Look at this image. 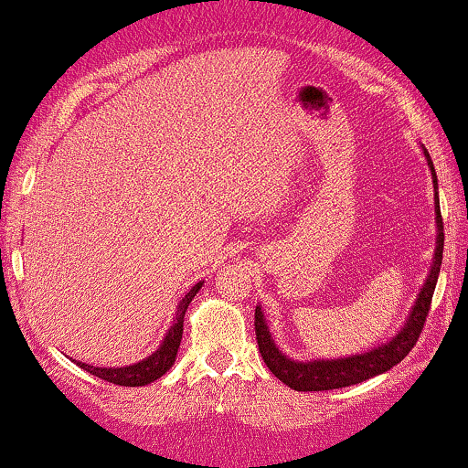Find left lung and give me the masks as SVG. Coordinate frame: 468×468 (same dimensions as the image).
Listing matches in <instances>:
<instances>
[{"label":"left lung","instance_id":"left-lung-1","mask_svg":"<svg viewBox=\"0 0 468 468\" xmlns=\"http://www.w3.org/2000/svg\"><path fill=\"white\" fill-rule=\"evenodd\" d=\"M427 165H430L431 176H433V189H438V178L436 170H433V163L427 154ZM433 205H436V227H438V238H436V252H433V261L430 277H427L425 285L419 292L412 312H410L408 320H405L403 329L392 337L386 345L375 346L373 351L359 353V356L351 357H340V359H312V362H296L288 356L279 351V346L274 345L272 335H270L268 323L263 318L261 307L255 309V334H257V345L259 353H261L263 362L270 368L277 379L283 381L285 386H290L292 390L298 392H323V390H335V388H346L362 384V381L370 379V377L386 373L392 366H397L401 359L412 351L416 340H419L420 331L430 314L431 296L436 290L438 274H441L442 266V246H444V233H442V216H441V202H438V191L433 196Z\"/></svg>","mask_w":468,"mask_h":468}]
</instances>
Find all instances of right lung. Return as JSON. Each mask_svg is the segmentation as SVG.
Masks as SVG:
<instances>
[{
  "label": "right lung",
  "mask_w": 468,
  "mask_h": 468,
  "mask_svg": "<svg viewBox=\"0 0 468 468\" xmlns=\"http://www.w3.org/2000/svg\"><path fill=\"white\" fill-rule=\"evenodd\" d=\"M200 288H202V283H196L194 288H191L187 294L183 296V301H180L178 307H176V318H174L172 326L167 329L165 337H163L161 346L156 348L152 356L142 359V362H137L133 366H122V368H95V366H91V364H82V362H76V364L80 366V368L87 370V373L100 377V379L109 381V384H115V386L134 388V386L152 384V381L165 375L167 370L172 368V364L176 362L180 337H183L185 312H187L191 298L198 294Z\"/></svg>",
  "instance_id": "obj_1"
}]
</instances>
